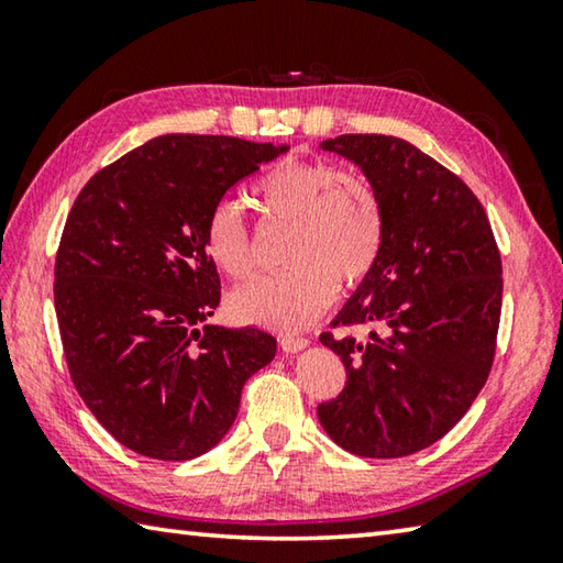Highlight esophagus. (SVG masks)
<instances>
[{"label": "esophagus", "mask_w": 563, "mask_h": 563, "mask_svg": "<svg viewBox=\"0 0 563 563\" xmlns=\"http://www.w3.org/2000/svg\"><path fill=\"white\" fill-rule=\"evenodd\" d=\"M280 347L283 352H288V355H295V352H300L308 347V340L305 338H292V335H283L280 338Z\"/></svg>", "instance_id": "esophagus-1"}]
</instances>
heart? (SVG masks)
Masks as SVG:
<instances>
[{
  "label": "heart",
  "instance_id": "obj_1",
  "mask_svg": "<svg viewBox=\"0 0 563 563\" xmlns=\"http://www.w3.org/2000/svg\"><path fill=\"white\" fill-rule=\"evenodd\" d=\"M265 223L290 225L283 273L265 275L228 300L243 325L292 332L316 320L338 290L373 273L385 241V211L367 178L325 161L285 158L253 188ZM203 245L225 278L245 280L255 251L241 206L218 201L206 218Z\"/></svg>",
  "mask_w": 563,
  "mask_h": 563
}]
</instances>
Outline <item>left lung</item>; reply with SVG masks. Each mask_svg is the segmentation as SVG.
Here are the masks:
<instances>
[{
  "mask_svg": "<svg viewBox=\"0 0 563 563\" xmlns=\"http://www.w3.org/2000/svg\"><path fill=\"white\" fill-rule=\"evenodd\" d=\"M320 146L373 184L385 241L373 273L332 320V328L367 325L369 338L320 335L347 383L318 407V419L342 450L395 460L442 440L487 383L501 255L470 186L409 141L345 133Z\"/></svg>",
  "mask_w": 563,
  "mask_h": 563,
  "instance_id": "obj_1",
  "label": "left lung"
}]
</instances>
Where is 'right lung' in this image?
<instances>
[{"instance_id":"1","label":"right lung","mask_w":563,"mask_h":563,"mask_svg":"<svg viewBox=\"0 0 563 563\" xmlns=\"http://www.w3.org/2000/svg\"><path fill=\"white\" fill-rule=\"evenodd\" d=\"M288 146L168 133L76 196L54 265L74 387L113 440L164 462L201 456L235 422L245 379L275 357L258 328L203 325L221 278L203 245L228 188Z\"/></svg>"}]
</instances>
